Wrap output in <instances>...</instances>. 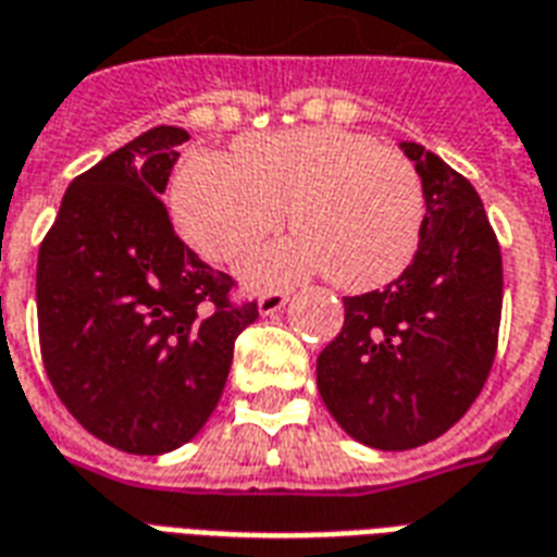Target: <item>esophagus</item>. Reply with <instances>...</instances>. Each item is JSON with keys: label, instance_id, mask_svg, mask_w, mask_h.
Returning <instances> with one entry per match:
<instances>
[{"label": "esophagus", "instance_id": "1", "mask_svg": "<svg viewBox=\"0 0 557 557\" xmlns=\"http://www.w3.org/2000/svg\"><path fill=\"white\" fill-rule=\"evenodd\" d=\"M286 300H289V292H265L259 298V312L262 315H274V312L286 307Z\"/></svg>", "mask_w": 557, "mask_h": 557}]
</instances>
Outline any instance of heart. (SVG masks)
Wrapping results in <instances>:
<instances>
[{
    "instance_id": "obj_1",
    "label": "heart",
    "mask_w": 557,
    "mask_h": 557,
    "mask_svg": "<svg viewBox=\"0 0 557 557\" xmlns=\"http://www.w3.org/2000/svg\"><path fill=\"white\" fill-rule=\"evenodd\" d=\"M171 212L209 262L230 265L274 236L286 212L298 238L245 265L253 286L327 271L342 292L381 289L405 274L425 224V191L405 152L369 135L312 129L245 135L233 162L197 152L176 171Z\"/></svg>"
}]
</instances>
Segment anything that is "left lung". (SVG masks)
Instances as JSON below:
<instances>
[{"instance_id":"1","label":"left lung","mask_w":557,"mask_h":557,"mask_svg":"<svg viewBox=\"0 0 557 557\" xmlns=\"http://www.w3.org/2000/svg\"><path fill=\"white\" fill-rule=\"evenodd\" d=\"M425 191L413 262L386 289L345 298L339 336L319 354V393L354 440L425 446L463 419L490 377L502 321V250L467 176L401 144Z\"/></svg>"}]
</instances>
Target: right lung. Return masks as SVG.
I'll use <instances>...</instances> for the list:
<instances>
[{"instance_id":"1","label":"right lung","mask_w":557,"mask_h":557,"mask_svg":"<svg viewBox=\"0 0 557 557\" xmlns=\"http://www.w3.org/2000/svg\"><path fill=\"white\" fill-rule=\"evenodd\" d=\"M188 132L156 126L70 183L37 253V339L73 419L129 455L206 425L233 345L259 319L176 236L164 195Z\"/></svg>"}]
</instances>
